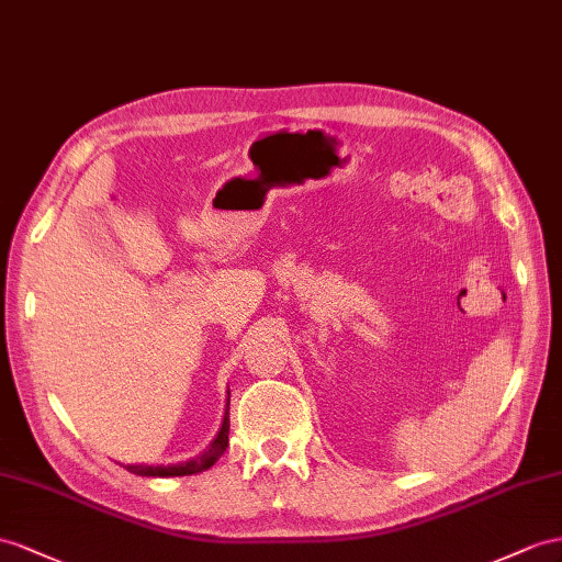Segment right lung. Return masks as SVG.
I'll use <instances>...</instances> for the list:
<instances>
[{"label":"right lung","instance_id":"obj_1","mask_svg":"<svg viewBox=\"0 0 562 562\" xmlns=\"http://www.w3.org/2000/svg\"><path fill=\"white\" fill-rule=\"evenodd\" d=\"M227 413H229V406H227ZM227 413H225V420H223L218 437L213 439L209 451H204L201 456L187 460V463L168 465V468H164V465H156V468L154 465H125V470L133 474H139V477H184V474H199V472L209 470L227 449V431H229V415Z\"/></svg>","mask_w":562,"mask_h":562}]
</instances>
